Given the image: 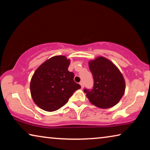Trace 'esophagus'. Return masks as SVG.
Masks as SVG:
<instances>
[{"label": "esophagus", "mask_w": 150, "mask_h": 150, "mask_svg": "<svg viewBox=\"0 0 150 150\" xmlns=\"http://www.w3.org/2000/svg\"><path fill=\"white\" fill-rule=\"evenodd\" d=\"M79 84L81 85V88H83V87H84V83H83V81H81V82L79 83Z\"/></svg>", "instance_id": "34e87169"}]
</instances>
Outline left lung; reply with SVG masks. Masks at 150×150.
I'll return each instance as SVG.
<instances>
[{
	"mask_svg": "<svg viewBox=\"0 0 150 150\" xmlns=\"http://www.w3.org/2000/svg\"><path fill=\"white\" fill-rule=\"evenodd\" d=\"M94 85L84 92L90 102L100 108H109L117 104L125 91V81L122 74L114 63L100 56L88 62Z\"/></svg>",
	"mask_w": 150,
	"mask_h": 150,
	"instance_id": "8db88e82",
	"label": "left lung"
}]
</instances>
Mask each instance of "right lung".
I'll return each instance as SVG.
<instances>
[{
	"label": "right lung",
	"mask_w": 150,
	"mask_h": 150,
	"mask_svg": "<svg viewBox=\"0 0 150 150\" xmlns=\"http://www.w3.org/2000/svg\"><path fill=\"white\" fill-rule=\"evenodd\" d=\"M70 60L63 55L51 57L35 70L30 82L33 100L47 112L57 110L68 102L81 86L76 83L74 73L68 71Z\"/></svg>",
	"instance_id": "right-lung-1"
}]
</instances>
